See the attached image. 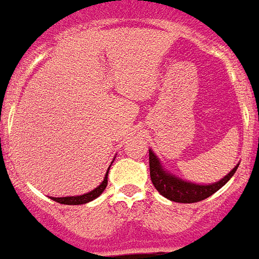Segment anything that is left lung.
Here are the masks:
<instances>
[{"label": "left lung", "mask_w": 259, "mask_h": 259, "mask_svg": "<svg viewBox=\"0 0 259 259\" xmlns=\"http://www.w3.org/2000/svg\"><path fill=\"white\" fill-rule=\"evenodd\" d=\"M237 167L238 164L227 176L219 180L218 183L208 185L195 184V183L184 181V180L176 177L174 174H170L168 171H166L163 168L159 157L152 150H149L150 180H152L156 190L160 192L163 197L167 198L170 201H174V202L192 203L206 199V198L210 197L218 190H221L222 187L232 179Z\"/></svg>", "instance_id": "1"}]
</instances>
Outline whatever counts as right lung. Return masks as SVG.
I'll use <instances>...</instances> for the list:
<instances>
[{
  "label": "right lung",
  "instance_id": "obj_1",
  "mask_svg": "<svg viewBox=\"0 0 259 259\" xmlns=\"http://www.w3.org/2000/svg\"><path fill=\"white\" fill-rule=\"evenodd\" d=\"M107 176H109V170H107V173L104 176V180L102 181V184L96 187L93 191L91 192H86L83 195H78V197H61V198H54L51 197L53 201H56V202L64 203V205H83V203H88L93 201V199H96L102 192L106 190V187H107Z\"/></svg>",
  "mask_w": 259,
  "mask_h": 259
}]
</instances>
